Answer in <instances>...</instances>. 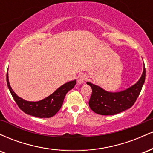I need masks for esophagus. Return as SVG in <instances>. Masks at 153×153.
<instances>
[{
	"instance_id": "1",
	"label": "esophagus",
	"mask_w": 153,
	"mask_h": 153,
	"mask_svg": "<svg viewBox=\"0 0 153 153\" xmlns=\"http://www.w3.org/2000/svg\"><path fill=\"white\" fill-rule=\"evenodd\" d=\"M87 77L86 75L84 74H81L78 76V82L79 84H82L83 82H85V80H86Z\"/></svg>"
}]
</instances>
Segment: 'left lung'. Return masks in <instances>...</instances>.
<instances>
[{
    "label": "left lung",
    "instance_id": "left-lung-1",
    "mask_svg": "<svg viewBox=\"0 0 153 153\" xmlns=\"http://www.w3.org/2000/svg\"><path fill=\"white\" fill-rule=\"evenodd\" d=\"M145 80V67L143 73L136 83L119 92H109L99 85L87 82L92 88L89 106L95 113L101 115H114L131 108L141 92Z\"/></svg>",
    "mask_w": 153,
    "mask_h": 153
}]
</instances>
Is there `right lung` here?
<instances>
[{
  "label": "right lung",
  "instance_id": "obj_1",
  "mask_svg": "<svg viewBox=\"0 0 153 153\" xmlns=\"http://www.w3.org/2000/svg\"><path fill=\"white\" fill-rule=\"evenodd\" d=\"M6 80L10 94L19 108L27 114L39 118H50L55 115L60 109L67 93L73 88L76 84V80L69 81L63 84L53 94L45 99L39 101H28L17 96L11 88L8 80V72L6 75Z\"/></svg>",
  "mask_w": 153,
  "mask_h": 153
}]
</instances>
